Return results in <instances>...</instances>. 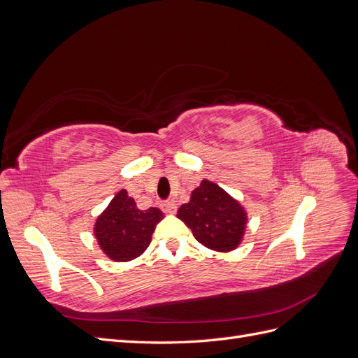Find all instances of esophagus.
Masks as SVG:
<instances>
[{"label": "esophagus", "mask_w": 358, "mask_h": 358, "mask_svg": "<svg viewBox=\"0 0 358 358\" xmlns=\"http://www.w3.org/2000/svg\"><path fill=\"white\" fill-rule=\"evenodd\" d=\"M161 209H162V212H166V213H175L176 212V203L175 201H162Z\"/></svg>", "instance_id": "obj_1"}]
</instances>
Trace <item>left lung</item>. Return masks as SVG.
I'll use <instances>...</instances> for the list:
<instances>
[{
  "instance_id": "left-lung-1",
  "label": "left lung",
  "mask_w": 358,
  "mask_h": 358,
  "mask_svg": "<svg viewBox=\"0 0 358 358\" xmlns=\"http://www.w3.org/2000/svg\"><path fill=\"white\" fill-rule=\"evenodd\" d=\"M178 218L201 245L220 252L237 248L246 225V213L239 201L209 180H203L191 192V200L179 208Z\"/></svg>"
}]
</instances>
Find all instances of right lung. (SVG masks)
Instances as JSON below:
<instances>
[{"instance_id": "obj_1", "label": "right lung", "mask_w": 358, "mask_h": 358, "mask_svg": "<svg viewBox=\"0 0 358 358\" xmlns=\"http://www.w3.org/2000/svg\"><path fill=\"white\" fill-rule=\"evenodd\" d=\"M162 218L164 213L157 208L140 210L134 199L121 189L99 216L94 233L107 257L115 262H129L146 251L155 225Z\"/></svg>"}]
</instances>
